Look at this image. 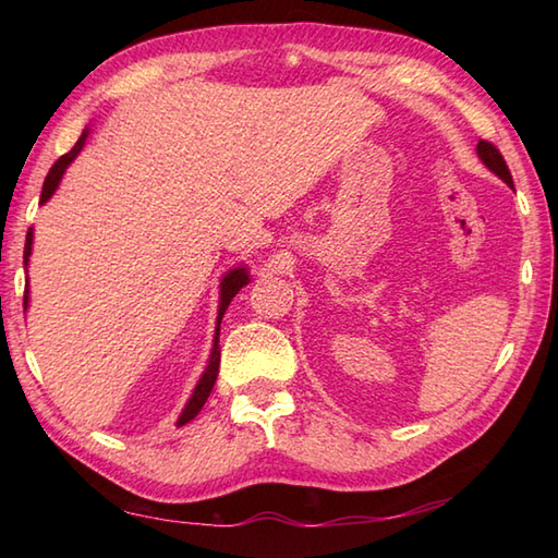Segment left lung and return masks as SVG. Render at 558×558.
Instances as JSON below:
<instances>
[{"mask_svg":"<svg viewBox=\"0 0 558 558\" xmlns=\"http://www.w3.org/2000/svg\"><path fill=\"white\" fill-rule=\"evenodd\" d=\"M477 156L482 158V162L487 165V168H489L494 174H499L501 180H504L508 186H513L511 170H508V165H506V160H504V156H501V150H499V148H496L494 144H489V141L480 138V144H477Z\"/></svg>","mask_w":558,"mask_h":558,"instance_id":"obj_1","label":"left lung"}]
</instances>
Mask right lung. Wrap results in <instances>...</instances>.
<instances>
[{"label": "right lung", "mask_w": 558, "mask_h": 558, "mask_svg": "<svg viewBox=\"0 0 558 558\" xmlns=\"http://www.w3.org/2000/svg\"><path fill=\"white\" fill-rule=\"evenodd\" d=\"M86 136H88V132H83V134H81V138H78L76 144H74V148H71L69 153H64V156L59 158V160L52 165L50 172H47V177H45V184H43V194H40V204H45V201L54 194V189H57L59 180H62V174H64V170H66V165L78 156V150L83 148V144H86ZM31 246H33V230H28V234H26V248H23V266H28ZM246 282H248V272H246V268H234V270H230V272H228V276L222 278V290H220V312H218V328H216V340H213L210 360H208V366H206L204 376L198 378V384H196V388H194L192 398H189V402H186V408H184V412H182L180 422H177L180 426H182V424H186V422H192V420L196 417V414L201 412V408H204V402L208 400L213 386H216L218 366H220V348H218V338H220V322H222V314H225V310H228V306H230V302H232L234 294L240 292V290L246 286ZM26 306H28V288H26V292H23V310H26Z\"/></svg>", "instance_id": "right-lung-1"}]
</instances>
